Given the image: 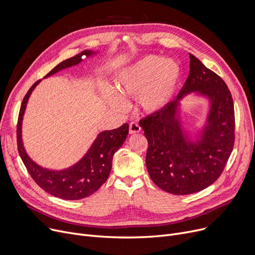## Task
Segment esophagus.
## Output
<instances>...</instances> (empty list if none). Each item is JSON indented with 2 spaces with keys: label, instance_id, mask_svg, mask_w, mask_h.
Returning a JSON list of instances; mask_svg holds the SVG:
<instances>
[{
  "label": "esophagus",
  "instance_id": "obj_1",
  "mask_svg": "<svg viewBox=\"0 0 255 255\" xmlns=\"http://www.w3.org/2000/svg\"><path fill=\"white\" fill-rule=\"evenodd\" d=\"M140 130H141V128H140L138 123L131 122L129 124V132H130V134H134V133H138V132H140Z\"/></svg>",
  "mask_w": 255,
  "mask_h": 255
}]
</instances>
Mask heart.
<instances>
[{"label": "heart", "instance_id": "1", "mask_svg": "<svg viewBox=\"0 0 255 255\" xmlns=\"http://www.w3.org/2000/svg\"><path fill=\"white\" fill-rule=\"evenodd\" d=\"M180 76L179 66L171 60L145 57L126 68L116 78L115 91L104 93L106 101L118 110H124V97L138 96L139 103L146 112L163 107L176 90Z\"/></svg>", "mask_w": 255, "mask_h": 255}]
</instances>
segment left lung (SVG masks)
Wrapping results in <instances>:
<instances>
[{
	"label": "left lung",
	"mask_w": 255,
	"mask_h": 255,
	"mask_svg": "<svg viewBox=\"0 0 255 255\" xmlns=\"http://www.w3.org/2000/svg\"><path fill=\"white\" fill-rule=\"evenodd\" d=\"M190 71L177 98L139 121L148 140L145 164L152 181L177 195L202 191L215 182L235 144V110L224 80L190 53ZM198 91L211 99L209 124L197 144H188L175 118L178 101Z\"/></svg>",
	"instance_id": "1"
}]
</instances>
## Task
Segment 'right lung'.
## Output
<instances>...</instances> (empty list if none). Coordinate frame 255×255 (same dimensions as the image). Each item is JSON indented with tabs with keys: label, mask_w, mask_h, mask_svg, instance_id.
<instances>
[{
	"label": "right lung",
	"mask_w": 255,
	"mask_h": 255,
	"mask_svg": "<svg viewBox=\"0 0 255 255\" xmlns=\"http://www.w3.org/2000/svg\"><path fill=\"white\" fill-rule=\"evenodd\" d=\"M90 55H92V51L84 50L78 55L61 62L45 77L78 64L82 61V57ZM39 83L40 79L30 88L20 105L16 128L17 150L20 158L35 183L47 193L68 200L88 197L96 192L109 178L114 154L124 143L129 132V125L126 123L118 129L101 132L86 156L70 168L53 171L40 167L26 155L21 141V121L25 105L32 91Z\"/></svg>",
	"instance_id": "obj_1"
}]
</instances>
